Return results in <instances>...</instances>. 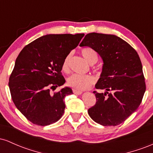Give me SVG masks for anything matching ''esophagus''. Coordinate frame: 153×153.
<instances>
[{
  "instance_id": "obj_1",
  "label": "esophagus",
  "mask_w": 153,
  "mask_h": 153,
  "mask_svg": "<svg viewBox=\"0 0 153 153\" xmlns=\"http://www.w3.org/2000/svg\"><path fill=\"white\" fill-rule=\"evenodd\" d=\"M73 94H75V95H80V94H81L82 93V91H78V90H76V89H73Z\"/></svg>"
}]
</instances>
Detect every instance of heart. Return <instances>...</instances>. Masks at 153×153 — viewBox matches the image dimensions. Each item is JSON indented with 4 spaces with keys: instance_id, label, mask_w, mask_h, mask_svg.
<instances>
[{
    "instance_id": "b5f03b06",
    "label": "heart",
    "mask_w": 153,
    "mask_h": 153,
    "mask_svg": "<svg viewBox=\"0 0 153 153\" xmlns=\"http://www.w3.org/2000/svg\"><path fill=\"white\" fill-rule=\"evenodd\" d=\"M81 54L82 57L85 58L89 64L93 65L98 61L99 57H98L97 52L94 49L91 47H85L81 50ZM71 57V54H68L65 57L62 62V69L64 72L69 71V63L70 59ZM95 82V78L92 75H79L74 74L71 75V77L67 80V84L68 86L76 89V90H87L90 88Z\"/></svg>"
}]
</instances>
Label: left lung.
<instances>
[{
    "mask_svg": "<svg viewBox=\"0 0 153 153\" xmlns=\"http://www.w3.org/2000/svg\"><path fill=\"white\" fill-rule=\"evenodd\" d=\"M80 46L94 49L103 62L95 87L106 92L94 91L96 103L88 111L89 116L103 126L122 124L137 109L146 90L137 52L116 35L95 32L85 35Z\"/></svg>",
    "mask_w": 153,
    "mask_h": 153,
    "instance_id": "1",
    "label": "left lung"
}]
</instances>
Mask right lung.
Masks as SVG:
<instances>
[{"label":"right lung","mask_w":153,"mask_h":153,"mask_svg":"<svg viewBox=\"0 0 153 153\" xmlns=\"http://www.w3.org/2000/svg\"><path fill=\"white\" fill-rule=\"evenodd\" d=\"M84 34H47L29 43L21 51L9 78L8 86L16 108L33 124L47 126L64 114L65 97L73 94L65 87L62 75L65 57L78 45Z\"/></svg>","instance_id":"right-lung-1"}]
</instances>
